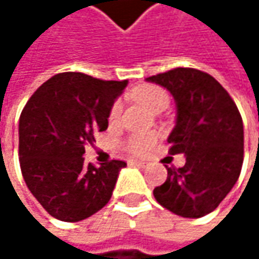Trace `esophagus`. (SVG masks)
Here are the masks:
<instances>
[{
	"label": "esophagus",
	"mask_w": 259,
	"mask_h": 259,
	"mask_svg": "<svg viewBox=\"0 0 259 259\" xmlns=\"http://www.w3.org/2000/svg\"><path fill=\"white\" fill-rule=\"evenodd\" d=\"M130 165L136 166V168H147L148 163L147 162H142V160H130Z\"/></svg>",
	"instance_id": "1"
}]
</instances>
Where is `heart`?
Listing matches in <instances>:
<instances>
[{
  "instance_id": "heart-1",
  "label": "heart",
  "mask_w": 259,
  "mask_h": 259,
  "mask_svg": "<svg viewBox=\"0 0 259 259\" xmlns=\"http://www.w3.org/2000/svg\"><path fill=\"white\" fill-rule=\"evenodd\" d=\"M132 96L150 111H156L162 106L166 108L169 103L168 93L157 85H141L132 91ZM120 114H121V102H115L111 108L109 120L117 121L120 118ZM154 142H156V135L153 133H135L124 141L123 147L132 154L142 156L150 151Z\"/></svg>"
}]
</instances>
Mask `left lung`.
<instances>
[{
    "mask_svg": "<svg viewBox=\"0 0 259 259\" xmlns=\"http://www.w3.org/2000/svg\"><path fill=\"white\" fill-rule=\"evenodd\" d=\"M166 88L177 105L169 154H184L183 168L153 190L156 201L181 218L211 213L238 180L243 165V121L228 91L211 75L177 67L147 78Z\"/></svg>",
    "mask_w": 259,
    "mask_h": 259,
    "instance_id": "1",
    "label": "left lung"
}]
</instances>
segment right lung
Segmentation results:
<instances>
[{
	"label": "right lung",
	"mask_w": 259,
	"mask_h": 259,
	"mask_svg": "<svg viewBox=\"0 0 259 259\" xmlns=\"http://www.w3.org/2000/svg\"><path fill=\"white\" fill-rule=\"evenodd\" d=\"M127 80L58 73L26 102L19 118V162L26 186L55 219L79 222L111 199L123 160L85 165V145L108 129L115 99Z\"/></svg>",
	"instance_id": "right-lung-1"
}]
</instances>
